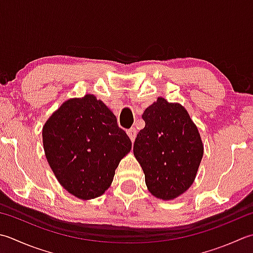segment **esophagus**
Instances as JSON below:
<instances>
[{
	"instance_id": "34e87169",
	"label": "esophagus",
	"mask_w": 253,
	"mask_h": 253,
	"mask_svg": "<svg viewBox=\"0 0 253 253\" xmlns=\"http://www.w3.org/2000/svg\"><path fill=\"white\" fill-rule=\"evenodd\" d=\"M127 135L129 136L130 140L133 141V140H135V138H136V135H137V130L135 129V128H130V129L127 130Z\"/></svg>"
}]
</instances>
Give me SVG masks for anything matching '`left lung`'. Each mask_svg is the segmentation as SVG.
Wrapping results in <instances>:
<instances>
[{
    "label": "left lung",
    "mask_w": 253,
    "mask_h": 253,
    "mask_svg": "<svg viewBox=\"0 0 253 253\" xmlns=\"http://www.w3.org/2000/svg\"><path fill=\"white\" fill-rule=\"evenodd\" d=\"M133 155L145 173L148 190L165 201L183 194L193 184L203 158V142L189 113L177 103L159 97L142 115Z\"/></svg>",
    "instance_id": "obj_1"
}]
</instances>
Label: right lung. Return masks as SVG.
<instances>
[{"label": "right lung", "instance_id": "1", "mask_svg": "<svg viewBox=\"0 0 253 253\" xmlns=\"http://www.w3.org/2000/svg\"><path fill=\"white\" fill-rule=\"evenodd\" d=\"M42 143L59 183L81 200L101 196L131 149L115 115L91 94L68 100L52 114L42 128Z\"/></svg>", "mask_w": 253, "mask_h": 253}]
</instances>
